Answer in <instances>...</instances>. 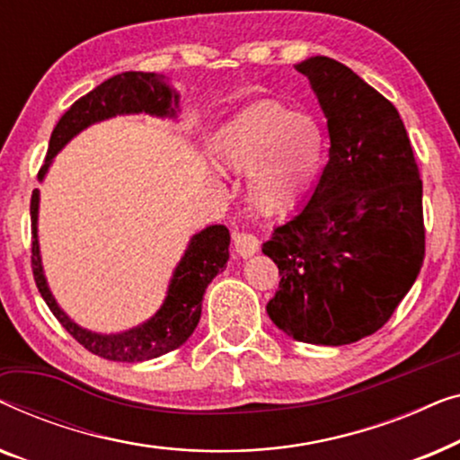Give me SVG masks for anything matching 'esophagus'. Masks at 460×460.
<instances>
[{
    "label": "esophagus",
    "mask_w": 460,
    "mask_h": 460,
    "mask_svg": "<svg viewBox=\"0 0 460 460\" xmlns=\"http://www.w3.org/2000/svg\"><path fill=\"white\" fill-rule=\"evenodd\" d=\"M257 249H260V241H257V236L249 234V232H234L236 255H241L243 260H247V257L255 255Z\"/></svg>",
    "instance_id": "34e87169"
}]
</instances>
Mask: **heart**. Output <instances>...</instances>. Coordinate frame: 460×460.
I'll return each instance as SVG.
<instances>
[{
  "mask_svg": "<svg viewBox=\"0 0 460 460\" xmlns=\"http://www.w3.org/2000/svg\"><path fill=\"white\" fill-rule=\"evenodd\" d=\"M213 159L247 178V200L260 213L297 205L326 159V134L310 115L263 100L224 123L211 142Z\"/></svg>",
  "mask_w": 460,
  "mask_h": 460,
  "instance_id": "heart-1",
  "label": "heart"
}]
</instances>
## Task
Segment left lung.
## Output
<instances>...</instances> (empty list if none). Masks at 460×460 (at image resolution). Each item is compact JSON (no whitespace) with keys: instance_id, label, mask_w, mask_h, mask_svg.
Here are the masks:
<instances>
[{"instance_id":"8db88e82","label":"left lung","mask_w":460,"mask_h":460,"mask_svg":"<svg viewBox=\"0 0 460 460\" xmlns=\"http://www.w3.org/2000/svg\"><path fill=\"white\" fill-rule=\"evenodd\" d=\"M305 75L329 128V163L310 199L261 244L280 272L268 316L288 337L348 345L392 318L425 257L423 181L395 106L341 62Z\"/></svg>"}]
</instances>
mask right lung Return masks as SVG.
<instances>
[{"mask_svg": "<svg viewBox=\"0 0 460 460\" xmlns=\"http://www.w3.org/2000/svg\"><path fill=\"white\" fill-rule=\"evenodd\" d=\"M140 112L156 119H178L180 93L167 84L165 75L128 71L93 87L62 115L54 128L46 163L40 169L37 180L43 181L52 167L54 156L90 125L119 115H140ZM37 222H40V190L35 188L31 197V226H33L31 261H33L37 288L58 323L87 351L112 362H146L184 345L200 320L205 288L219 272H224L230 257V232L226 226L213 224L192 234L184 255L180 257L169 279L165 299L155 316L129 331L106 335V332L90 331L75 323L49 291L46 272H43Z\"/></svg>", "mask_w": 460, "mask_h": 460, "instance_id": "right-lung-1", "label": "right lung"}]
</instances>
